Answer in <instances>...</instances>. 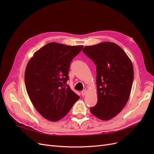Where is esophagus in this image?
Listing matches in <instances>:
<instances>
[{"label": "esophagus", "mask_w": 154, "mask_h": 154, "mask_svg": "<svg viewBox=\"0 0 154 154\" xmlns=\"http://www.w3.org/2000/svg\"><path fill=\"white\" fill-rule=\"evenodd\" d=\"M86 92H87V91H86V90H83V91H82V92H81V94H82V96H84V95H85Z\"/></svg>", "instance_id": "34e87169"}]
</instances>
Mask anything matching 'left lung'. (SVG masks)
Segmentation results:
<instances>
[{"label":"left lung","mask_w":154,"mask_h":154,"mask_svg":"<svg viewBox=\"0 0 154 154\" xmlns=\"http://www.w3.org/2000/svg\"><path fill=\"white\" fill-rule=\"evenodd\" d=\"M82 51L96 66L97 102L90 110L97 118L109 120L128 100L134 80L132 63L119 45L109 42L86 46Z\"/></svg>","instance_id":"left-lung-1"}]
</instances>
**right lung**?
<instances>
[{"instance_id": "right-lung-1", "label": "right lung", "mask_w": 154, "mask_h": 154, "mask_svg": "<svg viewBox=\"0 0 154 154\" xmlns=\"http://www.w3.org/2000/svg\"><path fill=\"white\" fill-rule=\"evenodd\" d=\"M83 47L51 42L37 51L27 63L26 91L35 109L46 119H61L80 97L66 83L70 64Z\"/></svg>"}]
</instances>
